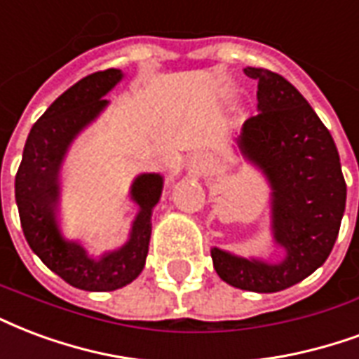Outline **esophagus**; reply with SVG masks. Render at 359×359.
<instances>
[{
	"label": "esophagus",
	"mask_w": 359,
	"mask_h": 359,
	"mask_svg": "<svg viewBox=\"0 0 359 359\" xmlns=\"http://www.w3.org/2000/svg\"><path fill=\"white\" fill-rule=\"evenodd\" d=\"M198 161H200V163H203V158H198Z\"/></svg>",
	"instance_id": "esophagus-1"
}]
</instances>
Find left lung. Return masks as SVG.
<instances>
[{
    "mask_svg": "<svg viewBox=\"0 0 359 359\" xmlns=\"http://www.w3.org/2000/svg\"><path fill=\"white\" fill-rule=\"evenodd\" d=\"M259 81L261 112L243 123L238 146L274 188V238L287 257L280 264L247 261L215 247L220 280L245 291L276 293L320 268L335 245L346 203L341 159L327 127L306 98L276 72L245 68Z\"/></svg>",
    "mask_w": 359,
    "mask_h": 359,
    "instance_id": "8db88e82",
    "label": "left lung"
}]
</instances>
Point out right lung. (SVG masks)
Instances as JSON below:
<instances>
[{
    "instance_id": "obj_1",
    "label": "right lung",
    "mask_w": 359,
    "mask_h": 359,
    "mask_svg": "<svg viewBox=\"0 0 359 359\" xmlns=\"http://www.w3.org/2000/svg\"><path fill=\"white\" fill-rule=\"evenodd\" d=\"M121 76L116 68L95 72L62 93L32 127L15 179L18 215L28 245L45 266L85 291H114L142 272L152 233L150 217L163 188L161 177L154 172L140 175L133 182L131 196L140 213L133 224L131 240L102 259H91L79 243L60 236L55 205L62 158L76 135L104 110L108 100L102 97Z\"/></svg>"
}]
</instances>
